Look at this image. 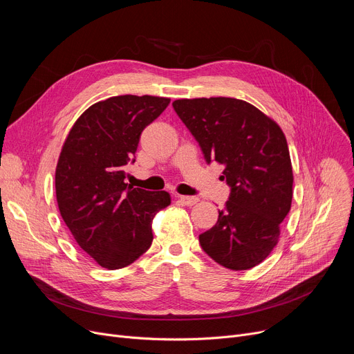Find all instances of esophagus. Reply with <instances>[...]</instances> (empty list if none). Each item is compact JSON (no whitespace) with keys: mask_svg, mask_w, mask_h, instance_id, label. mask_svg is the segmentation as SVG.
Segmentation results:
<instances>
[{"mask_svg":"<svg viewBox=\"0 0 354 354\" xmlns=\"http://www.w3.org/2000/svg\"><path fill=\"white\" fill-rule=\"evenodd\" d=\"M178 198H179V201H180L182 203H185V205H188V207H194L195 203H198V202H199V198H196V196H185V195H179Z\"/></svg>","mask_w":354,"mask_h":354,"instance_id":"34e87169","label":"esophagus"}]
</instances>
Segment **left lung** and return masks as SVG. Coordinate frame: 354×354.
Wrapping results in <instances>:
<instances>
[{"label":"left lung","instance_id":"8db88e82","mask_svg":"<svg viewBox=\"0 0 354 354\" xmlns=\"http://www.w3.org/2000/svg\"><path fill=\"white\" fill-rule=\"evenodd\" d=\"M176 115L207 162L224 165L231 187L218 222L199 235L215 263L250 270L271 254L291 208L292 166L281 127L248 102L232 97L179 99Z\"/></svg>","mask_w":354,"mask_h":354}]
</instances>
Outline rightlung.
Wrapping results in <instances>:
<instances>
[{
  "label": "right lung",
  "instance_id": "add662e5",
  "mask_svg": "<svg viewBox=\"0 0 354 354\" xmlns=\"http://www.w3.org/2000/svg\"><path fill=\"white\" fill-rule=\"evenodd\" d=\"M158 96H115L91 104L63 143L55 196L80 248L107 270L127 267L153 241V216L171 203L165 191L124 182L143 129L169 104Z\"/></svg>",
  "mask_w": 354,
  "mask_h": 354
}]
</instances>
